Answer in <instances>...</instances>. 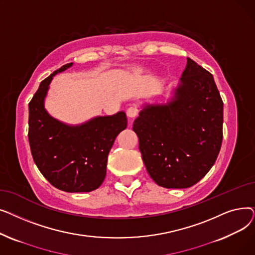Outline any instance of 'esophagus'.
I'll return each instance as SVG.
<instances>
[{
    "mask_svg": "<svg viewBox=\"0 0 255 255\" xmlns=\"http://www.w3.org/2000/svg\"><path fill=\"white\" fill-rule=\"evenodd\" d=\"M138 115V109L135 105H131L127 110V116L131 119H134Z\"/></svg>",
    "mask_w": 255,
    "mask_h": 255,
    "instance_id": "esophagus-1",
    "label": "esophagus"
}]
</instances>
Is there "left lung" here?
<instances>
[{
  "mask_svg": "<svg viewBox=\"0 0 255 255\" xmlns=\"http://www.w3.org/2000/svg\"><path fill=\"white\" fill-rule=\"evenodd\" d=\"M223 101L213 75L191 59L166 105H146L133 123L150 177L164 188H188L215 163L222 143Z\"/></svg>",
  "mask_w": 255,
  "mask_h": 255,
  "instance_id": "left-lung-1",
  "label": "left lung"
}]
</instances>
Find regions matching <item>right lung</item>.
<instances>
[{
  "mask_svg": "<svg viewBox=\"0 0 255 255\" xmlns=\"http://www.w3.org/2000/svg\"><path fill=\"white\" fill-rule=\"evenodd\" d=\"M72 64L62 66L40 84L29 103L28 136L35 164L53 187L90 192L104 181L107 156L119 133L126 129L127 118L120 112L74 127L50 117L44 109L48 86L53 75Z\"/></svg>",
  "mask_w": 255,
  "mask_h": 255,
  "instance_id": "right-lung-1",
  "label": "right lung"
}]
</instances>
